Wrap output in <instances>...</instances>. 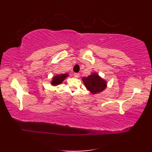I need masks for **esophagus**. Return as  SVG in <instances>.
Listing matches in <instances>:
<instances>
[{"label":"esophagus","mask_w":152,"mask_h":152,"mask_svg":"<svg viewBox=\"0 0 152 152\" xmlns=\"http://www.w3.org/2000/svg\"><path fill=\"white\" fill-rule=\"evenodd\" d=\"M79 76H80V74H79V73H75V74H74V76H75V77H76V78L79 77Z\"/></svg>","instance_id":"34e87169"}]
</instances>
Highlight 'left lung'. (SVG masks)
Masks as SVG:
<instances>
[{"label": "left lung", "mask_w": 152, "mask_h": 152, "mask_svg": "<svg viewBox=\"0 0 152 152\" xmlns=\"http://www.w3.org/2000/svg\"><path fill=\"white\" fill-rule=\"evenodd\" d=\"M82 80L86 88L92 94H97L104 91L107 87V82L95 72L87 77H83Z\"/></svg>", "instance_id": "8db88e82"}]
</instances>
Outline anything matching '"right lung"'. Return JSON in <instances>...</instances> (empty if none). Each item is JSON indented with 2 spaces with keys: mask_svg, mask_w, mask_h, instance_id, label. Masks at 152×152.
<instances>
[{
  "mask_svg": "<svg viewBox=\"0 0 152 152\" xmlns=\"http://www.w3.org/2000/svg\"><path fill=\"white\" fill-rule=\"evenodd\" d=\"M68 76H69L68 73L59 74L57 75H55L52 77L50 84L53 86H57L59 84H61L63 83V81Z\"/></svg>",
  "mask_w": 152,
  "mask_h": 152,
  "instance_id": "right-lung-1",
  "label": "right lung"
}]
</instances>
